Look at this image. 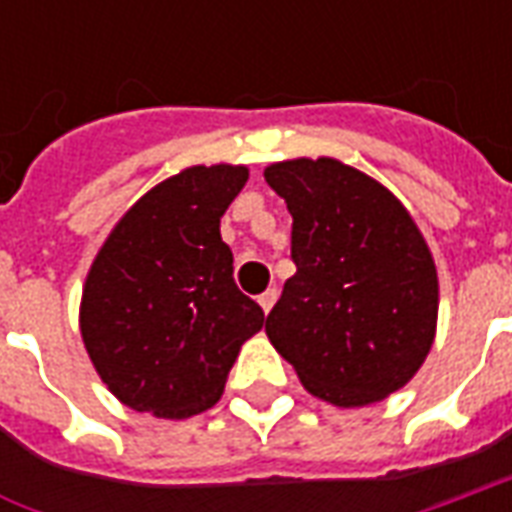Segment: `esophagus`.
<instances>
[{
    "instance_id": "obj_1",
    "label": "esophagus",
    "mask_w": 512,
    "mask_h": 512,
    "mask_svg": "<svg viewBox=\"0 0 512 512\" xmlns=\"http://www.w3.org/2000/svg\"><path fill=\"white\" fill-rule=\"evenodd\" d=\"M274 301H277V290L271 288V290H266V293H260V296H257V304H260V307H263V312H271V307H274Z\"/></svg>"
}]
</instances>
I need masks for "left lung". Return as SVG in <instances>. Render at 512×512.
I'll return each mask as SVG.
<instances>
[{"instance_id":"left-lung-1","label":"left lung","mask_w":512,"mask_h":512,"mask_svg":"<svg viewBox=\"0 0 512 512\" xmlns=\"http://www.w3.org/2000/svg\"><path fill=\"white\" fill-rule=\"evenodd\" d=\"M263 175L288 202L296 263L268 312V340L310 395L340 408L384 400L436 340L439 274L417 222L337 158H288Z\"/></svg>"}]
</instances>
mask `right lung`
Wrapping results in <instances>:
<instances>
[{
	"instance_id": "obj_1",
	"label": "right lung",
	"mask_w": 512,
	"mask_h": 512,
	"mask_svg": "<svg viewBox=\"0 0 512 512\" xmlns=\"http://www.w3.org/2000/svg\"><path fill=\"white\" fill-rule=\"evenodd\" d=\"M246 180L244 164L186 167L142 194L98 249L79 329L123 406L164 419L211 408L241 345L263 329L219 233Z\"/></svg>"
}]
</instances>
